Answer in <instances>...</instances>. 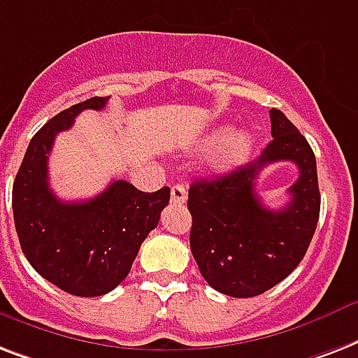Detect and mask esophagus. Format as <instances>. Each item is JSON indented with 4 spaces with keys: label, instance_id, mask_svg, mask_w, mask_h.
I'll use <instances>...</instances> for the list:
<instances>
[{
    "label": "esophagus",
    "instance_id": "obj_1",
    "mask_svg": "<svg viewBox=\"0 0 358 358\" xmlns=\"http://www.w3.org/2000/svg\"><path fill=\"white\" fill-rule=\"evenodd\" d=\"M171 201L174 204H184L187 201V191H185L184 185H173V189H171Z\"/></svg>",
    "mask_w": 358,
    "mask_h": 358
}]
</instances>
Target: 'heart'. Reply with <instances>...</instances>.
I'll return each instance as SVG.
<instances>
[{
	"label": "heart",
	"mask_w": 358,
	"mask_h": 358,
	"mask_svg": "<svg viewBox=\"0 0 358 358\" xmlns=\"http://www.w3.org/2000/svg\"><path fill=\"white\" fill-rule=\"evenodd\" d=\"M229 127H215L201 141L203 150H215L214 155V167L220 173H229L240 167L250 154H252L255 138L250 131H236L231 137Z\"/></svg>",
	"instance_id": "obj_1"
}]
</instances>
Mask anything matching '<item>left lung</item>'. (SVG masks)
Here are the masks:
<instances>
[{"instance_id":"8db88e82","label":"left lung","mask_w":358,"mask_h":358,"mask_svg":"<svg viewBox=\"0 0 358 358\" xmlns=\"http://www.w3.org/2000/svg\"><path fill=\"white\" fill-rule=\"evenodd\" d=\"M272 141L257 159L222 178L191 184L189 245L210 287L229 296H257L282 282L304 259L319 220L321 195L312 146L287 116L272 108ZM291 160L299 178L280 210L266 209L255 193L258 173Z\"/></svg>"}]
</instances>
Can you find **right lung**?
<instances>
[{
	"label": "right lung",
	"mask_w": 358,
	"mask_h": 358,
	"mask_svg": "<svg viewBox=\"0 0 358 358\" xmlns=\"http://www.w3.org/2000/svg\"><path fill=\"white\" fill-rule=\"evenodd\" d=\"M106 101L92 97L48 120L31 138L13 184L22 252L41 276L75 296H101L124 282L171 199L169 187L144 193L125 180H114L97 197L80 203H65L52 193L48 154L54 138L82 110H101Z\"/></svg>",
	"instance_id": "right-lung-1"
}]
</instances>
